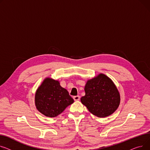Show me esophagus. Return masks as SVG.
<instances>
[{"instance_id": "esophagus-1", "label": "esophagus", "mask_w": 150, "mask_h": 150, "mask_svg": "<svg viewBox=\"0 0 150 150\" xmlns=\"http://www.w3.org/2000/svg\"><path fill=\"white\" fill-rule=\"evenodd\" d=\"M73 99L75 101H77V100H79V99H80V96H74L73 97Z\"/></svg>"}]
</instances>
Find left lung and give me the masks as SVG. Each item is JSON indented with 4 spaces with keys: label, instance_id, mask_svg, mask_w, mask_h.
I'll use <instances>...</instances> for the list:
<instances>
[{
    "label": "left lung",
    "instance_id": "8db88e82",
    "mask_svg": "<svg viewBox=\"0 0 150 150\" xmlns=\"http://www.w3.org/2000/svg\"><path fill=\"white\" fill-rule=\"evenodd\" d=\"M85 95L81 100L88 111L99 117H105L115 111L120 104V94L116 85L103 74L87 81Z\"/></svg>",
    "mask_w": 150,
    "mask_h": 150
}]
</instances>
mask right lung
Returning <instances> with one entry per match:
<instances>
[{
    "mask_svg": "<svg viewBox=\"0 0 150 150\" xmlns=\"http://www.w3.org/2000/svg\"><path fill=\"white\" fill-rule=\"evenodd\" d=\"M74 102L68 91L60 85L58 81L46 78L35 95L38 110L47 117H54Z\"/></svg>",
    "mask_w": 150,
    "mask_h": 150,
    "instance_id": "obj_1",
    "label": "right lung"
}]
</instances>
